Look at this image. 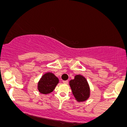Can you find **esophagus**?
<instances>
[{"mask_svg": "<svg viewBox=\"0 0 127 127\" xmlns=\"http://www.w3.org/2000/svg\"><path fill=\"white\" fill-rule=\"evenodd\" d=\"M63 82L64 84H68V81H67H67H63Z\"/></svg>", "mask_w": 127, "mask_h": 127, "instance_id": "obj_1", "label": "esophagus"}]
</instances>
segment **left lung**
<instances>
[{
    "instance_id": "left-lung-1",
    "label": "left lung",
    "mask_w": 127,
    "mask_h": 127,
    "mask_svg": "<svg viewBox=\"0 0 127 127\" xmlns=\"http://www.w3.org/2000/svg\"><path fill=\"white\" fill-rule=\"evenodd\" d=\"M74 97L77 101L81 102L87 100L90 97V87L86 79L82 75L75 76L74 79L69 82Z\"/></svg>"
}]
</instances>
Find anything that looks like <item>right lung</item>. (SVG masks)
I'll use <instances>...</instances> for the list:
<instances>
[{
    "mask_svg": "<svg viewBox=\"0 0 127 127\" xmlns=\"http://www.w3.org/2000/svg\"><path fill=\"white\" fill-rule=\"evenodd\" d=\"M59 82V79L52 73H47L42 76L38 83V90L40 93L47 94L54 91Z\"/></svg>",
    "mask_w": 127,
    "mask_h": 127,
    "instance_id": "1",
    "label": "right lung"
}]
</instances>
